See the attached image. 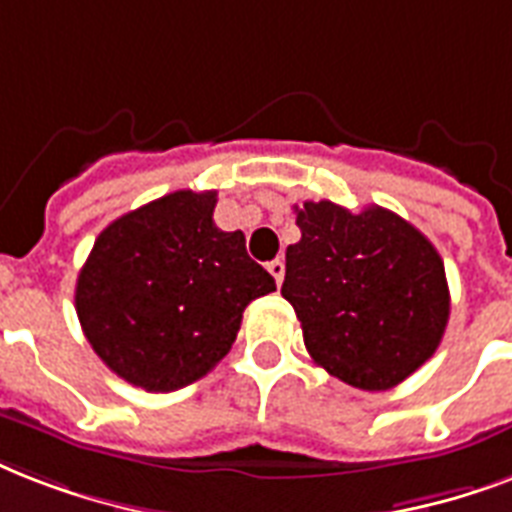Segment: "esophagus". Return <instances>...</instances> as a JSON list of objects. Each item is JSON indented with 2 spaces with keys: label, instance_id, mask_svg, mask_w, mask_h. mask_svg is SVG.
I'll return each mask as SVG.
<instances>
[{
  "label": "esophagus",
  "instance_id": "esophagus-1",
  "mask_svg": "<svg viewBox=\"0 0 512 512\" xmlns=\"http://www.w3.org/2000/svg\"><path fill=\"white\" fill-rule=\"evenodd\" d=\"M267 269H269V275L275 277V283H277V285L283 283V277H285V264H283V259H275V261H269V264H267Z\"/></svg>",
  "mask_w": 512,
  "mask_h": 512
}]
</instances>
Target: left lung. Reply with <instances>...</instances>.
Masks as SVG:
<instances>
[{
    "instance_id": "obj_1",
    "label": "left lung",
    "mask_w": 512,
    "mask_h": 512,
    "mask_svg": "<svg viewBox=\"0 0 512 512\" xmlns=\"http://www.w3.org/2000/svg\"><path fill=\"white\" fill-rule=\"evenodd\" d=\"M299 243L285 251L283 293L312 360L379 392L433 358L449 323L443 259L387 208L352 213L331 200L296 205Z\"/></svg>"
}]
</instances>
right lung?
I'll list each match as a JSON object with an SVG mask.
<instances>
[{
    "mask_svg": "<svg viewBox=\"0 0 512 512\" xmlns=\"http://www.w3.org/2000/svg\"><path fill=\"white\" fill-rule=\"evenodd\" d=\"M213 208L216 192L192 189L146 202L112 221L79 269L87 342L146 392L202 379L232 350L245 307L275 291L243 232H221Z\"/></svg>",
    "mask_w": 512,
    "mask_h": 512,
    "instance_id": "add662e5",
    "label": "right lung"
}]
</instances>
